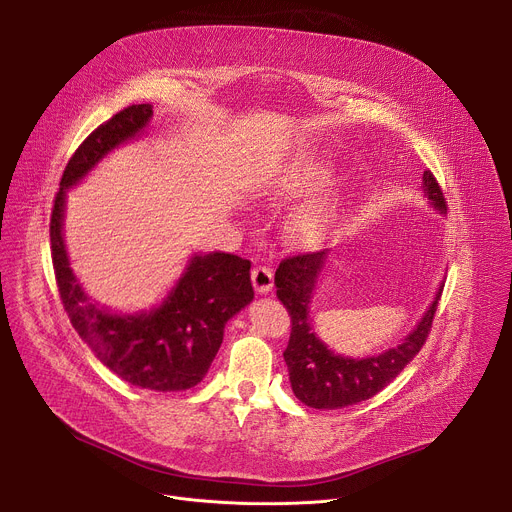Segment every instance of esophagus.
Instances as JSON below:
<instances>
[{"mask_svg": "<svg viewBox=\"0 0 512 512\" xmlns=\"http://www.w3.org/2000/svg\"><path fill=\"white\" fill-rule=\"evenodd\" d=\"M251 280H253V286L259 294H265L272 290V284H274V274L267 265H255L251 270Z\"/></svg>", "mask_w": 512, "mask_h": 512, "instance_id": "esophagus-1", "label": "esophagus"}]
</instances>
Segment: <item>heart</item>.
<instances>
[{
    "mask_svg": "<svg viewBox=\"0 0 512 512\" xmlns=\"http://www.w3.org/2000/svg\"><path fill=\"white\" fill-rule=\"evenodd\" d=\"M334 170L336 161L326 151H303L280 170L278 178L272 184V191L282 197H301L313 193L332 180ZM328 207V201H313L311 205H307L292 220V232L303 238L313 236L321 228V224H324Z\"/></svg>",
    "mask_w": 512,
    "mask_h": 512,
    "instance_id": "b5f03b06",
    "label": "heart"
}]
</instances>
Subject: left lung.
<instances>
[{
  "mask_svg": "<svg viewBox=\"0 0 512 512\" xmlns=\"http://www.w3.org/2000/svg\"><path fill=\"white\" fill-rule=\"evenodd\" d=\"M423 191L440 213L448 209L442 188L429 170L423 172ZM328 255L330 249L290 255L280 261L276 270V294L292 321L290 340L284 351L290 386L294 396L311 409L351 407L384 390L421 351L429 330H432L438 301L442 297L440 286L434 303L429 305L417 328L396 348L367 359L334 355L315 336L309 319L311 294Z\"/></svg>",
  "mask_w": 512,
  "mask_h": 512,
  "instance_id": "left-lung-1",
  "label": "left lung"
}]
</instances>
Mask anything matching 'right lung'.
Instances as JSON below:
<instances>
[{
  "instance_id": "add662e5",
  "label": "right lung",
  "mask_w": 512,
  "mask_h": 512,
  "mask_svg": "<svg viewBox=\"0 0 512 512\" xmlns=\"http://www.w3.org/2000/svg\"><path fill=\"white\" fill-rule=\"evenodd\" d=\"M153 116L149 103L128 105L97 126L74 151L53 201L51 261L70 324L95 357L132 386L176 392L197 386L220 351L226 321L253 301L251 261L230 253L195 255L157 309L112 315L95 307L70 270L62 236L66 188L97 161L143 132Z\"/></svg>"
}]
</instances>
